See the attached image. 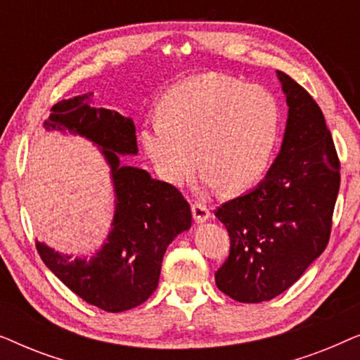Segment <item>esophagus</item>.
Here are the masks:
<instances>
[{
  "mask_svg": "<svg viewBox=\"0 0 360 360\" xmlns=\"http://www.w3.org/2000/svg\"><path fill=\"white\" fill-rule=\"evenodd\" d=\"M191 211H193V218L196 223H205L206 219L210 218V208L205 203H200V201H195L191 205Z\"/></svg>",
  "mask_w": 360,
  "mask_h": 360,
  "instance_id": "1",
  "label": "esophagus"
}]
</instances>
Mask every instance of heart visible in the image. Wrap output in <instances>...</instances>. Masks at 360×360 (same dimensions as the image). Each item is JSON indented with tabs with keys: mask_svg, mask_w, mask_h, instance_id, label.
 I'll return each mask as SVG.
<instances>
[{
	"mask_svg": "<svg viewBox=\"0 0 360 360\" xmlns=\"http://www.w3.org/2000/svg\"><path fill=\"white\" fill-rule=\"evenodd\" d=\"M282 131V108L265 86L205 73L179 83L160 101L139 139L160 179L184 185L203 165L208 188L244 190L265 174Z\"/></svg>",
	"mask_w": 360,
	"mask_h": 360,
	"instance_id": "1",
	"label": "heart"
}]
</instances>
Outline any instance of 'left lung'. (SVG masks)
Returning <instances> with one entry per match:
<instances>
[{
  "mask_svg": "<svg viewBox=\"0 0 360 360\" xmlns=\"http://www.w3.org/2000/svg\"><path fill=\"white\" fill-rule=\"evenodd\" d=\"M277 73L288 105L282 150L252 191L214 210L231 240L214 280L240 303L283 293L321 255L341 185V164L323 111L292 77Z\"/></svg>",
  "mask_w": 360,
  "mask_h": 360,
  "instance_id": "left-lung-1",
  "label": "left lung"
}]
</instances>
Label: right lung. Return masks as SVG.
Returning a JSON list of instances; mask_svg holds the SVG:
<instances>
[{
	"instance_id": "obj_1",
	"label": "right lung",
	"mask_w": 360,
	"mask_h": 360,
	"mask_svg": "<svg viewBox=\"0 0 360 360\" xmlns=\"http://www.w3.org/2000/svg\"><path fill=\"white\" fill-rule=\"evenodd\" d=\"M51 111L44 122L49 129H68L101 147L111 167L116 214L108 243L91 260H70L41 243L37 252L62 283L93 307L108 313L139 307L157 288L169 244L191 226L188 201L174 185L120 164V154L137 152L129 117L96 108L91 95L63 100Z\"/></svg>"
}]
</instances>
